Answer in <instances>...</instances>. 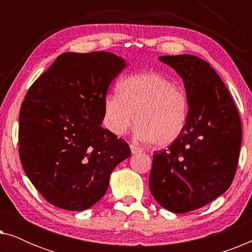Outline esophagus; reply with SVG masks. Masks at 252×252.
<instances>
[{
	"mask_svg": "<svg viewBox=\"0 0 252 252\" xmlns=\"http://www.w3.org/2000/svg\"><path fill=\"white\" fill-rule=\"evenodd\" d=\"M129 148H130V151H132V154H133V155H135V154H139V153H142V150H141L139 147L134 146V144H130Z\"/></svg>",
	"mask_w": 252,
	"mask_h": 252,
	"instance_id": "34e87169",
	"label": "esophagus"
}]
</instances>
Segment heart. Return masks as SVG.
I'll return each mask as SVG.
<instances>
[{"mask_svg":"<svg viewBox=\"0 0 252 252\" xmlns=\"http://www.w3.org/2000/svg\"><path fill=\"white\" fill-rule=\"evenodd\" d=\"M118 92L103 102V122L115 135L125 134L134 117L137 139L156 147L171 146L185 132L189 101L171 79L157 72L128 75L119 82Z\"/></svg>","mask_w":252,"mask_h":252,"instance_id":"1","label":"heart"}]
</instances>
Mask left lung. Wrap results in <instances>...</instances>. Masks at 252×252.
Wrapping results in <instances>:
<instances>
[{
    "label": "left lung",
    "instance_id": "1",
    "mask_svg": "<svg viewBox=\"0 0 252 252\" xmlns=\"http://www.w3.org/2000/svg\"><path fill=\"white\" fill-rule=\"evenodd\" d=\"M180 75L189 101L182 135L154 155L149 188L158 204L186 213L209 204L232 184L242 128L232 96L208 62L191 55L158 57Z\"/></svg>",
    "mask_w": 252,
    "mask_h": 252
}]
</instances>
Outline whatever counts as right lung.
Returning a JSON list of instances; mask_svg holds the SVG:
<instances>
[{
	"label": "right lung",
	"instance_id": "add662e5",
	"mask_svg": "<svg viewBox=\"0 0 252 252\" xmlns=\"http://www.w3.org/2000/svg\"><path fill=\"white\" fill-rule=\"evenodd\" d=\"M127 66L108 51L64 53L36 79L19 112V156L34 187L51 204L84 211L108 190L129 146L101 126L103 102Z\"/></svg>",
	"mask_w": 252,
	"mask_h": 252
}]
</instances>
